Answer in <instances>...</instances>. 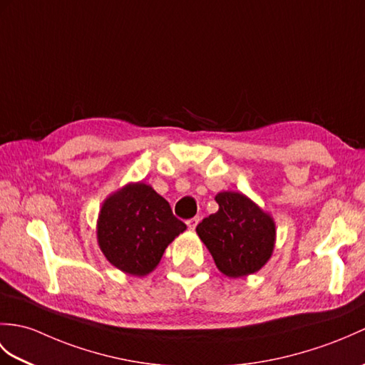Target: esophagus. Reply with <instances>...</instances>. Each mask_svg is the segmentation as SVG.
I'll use <instances>...</instances> for the list:
<instances>
[{
    "label": "esophagus",
    "mask_w": 365,
    "mask_h": 365,
    "mask_svg": "<svg viewBox=\"0 0 365 365\" xmlns=\"http://www.w3.org/2000/svg\"><path fill=\"white\" fill-rule=\"evenodd\" d=\"M197 224H199V217H191V219H188V221H186V225H188V228H191V230H194Z\"/></svg>",
    "instance_id": "34e87169"
}]
</instances>
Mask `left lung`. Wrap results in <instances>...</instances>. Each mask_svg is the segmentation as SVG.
Listing matches in <instances>:
<instances>
[{"label":"left lung","instance_id":"8db88e82","mask_svg":"<svg viewBox=\"0 0 365 365\" xmlns=\"http://www.w3.org/2000/svg\"><path fill=\"white\" fill-rule=\"evenodd\" d=\"M219 210L196 227L217 269L228 277L257 272L272 255L275 224L241 192L216 196Z\"/></svg>","mask_w":365,"mask_h":365}]
</instances>
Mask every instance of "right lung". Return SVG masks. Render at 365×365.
<instances>
[{"label": "right lung", "instance_id": "1", "mask_svg": "<svg viewBox=\"0 0 365 365\" xmlns=\"http://www.w3.org/2000/svg\"><path fill=\"white\" fill-rule=\"evenodd\" d=\"M186 225L149 185L132 183L110 196L98 221V241L106 258L123 272L146 275Z\"/></svg>", "mask_w": 365, "mask_h": 365}]
</instances>
